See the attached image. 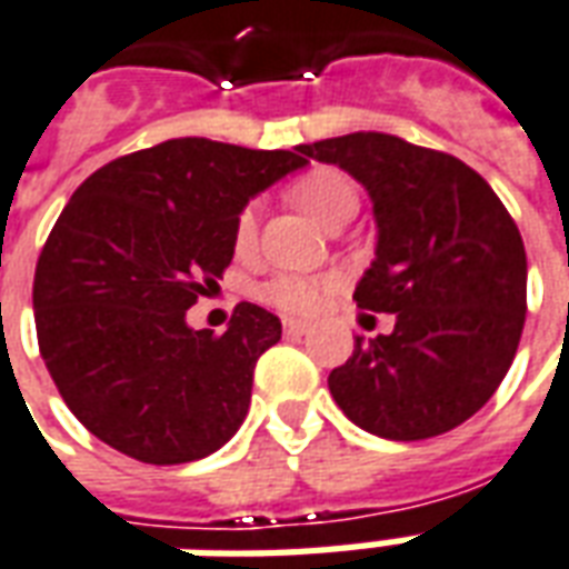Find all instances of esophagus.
<instances>
[{
	"mask_svg": "<svg viewBox=\"0 0 569 569\" xmlns=\"http://www.w3.org/2000/svg\"><path fill=\"white\" fill-rule=\"evenodd\" d=\"M283 331L286 335H292V338H301V335H307V331H310V326H307V322H301V319H283Z\"/></svg>",
	"mask_w": 569,
	"mask_h": 569,
	"instance_id": "esophagus-1",
	"label": "esophagus"
}]
</instances>
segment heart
<instances>
[{
    "mask_svg": "<svg viewBox=\"0 0 569 569\" xmlns=\"http://www.w3.org/2000/svg\"><path fill=\"white\" fill-rule=\"evenodd\" d=\"M292 196L322 226L343 208H356V187L349 183L347 174H340L335 168L310 171L305 180H298ZM252 229H256V204H247L241 210V217H238V241H250ZM335 286H338V277L280 273V277H271L268 283H262L259 296L277 310H286V313H307V310H317L326 292H331Z\"/></svg>",
    "mask_w": 569,
    "mask_h": 569,
    "instance_id": "obj_1",
    "label": "heart"
}]
</instances>
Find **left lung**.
<instances>
[{"label":"left lung","mask_w":569,"mask_h":569,"mask_svg":"<svg viewBox=\"0 0 569 569\" xmlns=\"http://www.w3.org/2000/svg\"><path fill=\"white\" fill-rule=\"evenodd\" d=\"M368 189L373 262L356 305L395 328L356 338L328 389L349 422L386 440L452 431L495 395L519 349L528 259L495 189L461 159L398 134L352 132L298 147Z\"/></svg>","instance_id":"left-lung-1"}]
</instances>
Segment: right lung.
<instances>
[{"label":"right lung","instance_id":"1","mask_svg":"<svg viewBox=\"0 0 569 569\" xmlns=\"http://www.w3.org/2000/svg\"><path fill=\"white\" fill-rule=\"evenodd\" d=\"M305 166L298 147L174 138L74 189L38 256L32 310L41 359L90 435L144 465L229 443L283 326L243 301L217 338L187 310L229 268L247 201Z\"/></svg>","mask_w":569,"mask_h":569}]
</instances>
